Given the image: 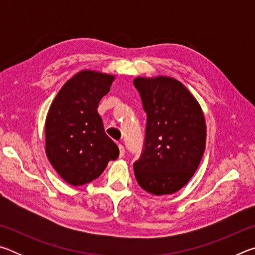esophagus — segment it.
I'll return each instance as SVG.
<instances>
[{
	"mask_svg": "<svg viewBox=\"0 0 255 255\" xmlns=\"http://www.w3.org/2000/svg\"><path fill=\"white\" fill-rule=\"evenodd\" d=\"M118 147H119V157H123L125 155V147L122 144H119Z\"/></svg>",
	"mask_w": 255,
	"mask_h": 255,
	"instance_id": "1",
	"label": "esophagus"
}]
</instances>
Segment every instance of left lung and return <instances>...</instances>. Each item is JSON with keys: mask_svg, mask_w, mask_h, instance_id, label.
Here are the masks:
<instances>
[{"mask_svg": "<svg viewBox=\"0 0 255 255\" xmlns=\"http://www.w3.org/2000/svg\"><path fill=\"white\" fill-rule=\"evenodd\" d=\"M133 85L147 114L145 148L133 163L137 183L155 196L189 182L206 147V120L195 96L170 76H138Z\"/></svg>", "mask_w": 255, "mask_h": 255, "instance_id": "obj_1", "label": "left lung"}]
</instances>
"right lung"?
<instances>
[{"instance_id":"right-lung-1","label":"right lung","mask_w":255,"mask_h":255,"mask_svg":"<svg viewBox=\"0 0 255 255\" xmlns=\"http://www.w3.org/2000/svg\"><path fill=\"white\" fill-rule=\"evenodd\" d=\"M116 75L82 70L62 86L45 123L47 158L65 182L83 185L101 173L119 148L107 135L99 102L110 91Z\"/></svg>"}]
</instances>
